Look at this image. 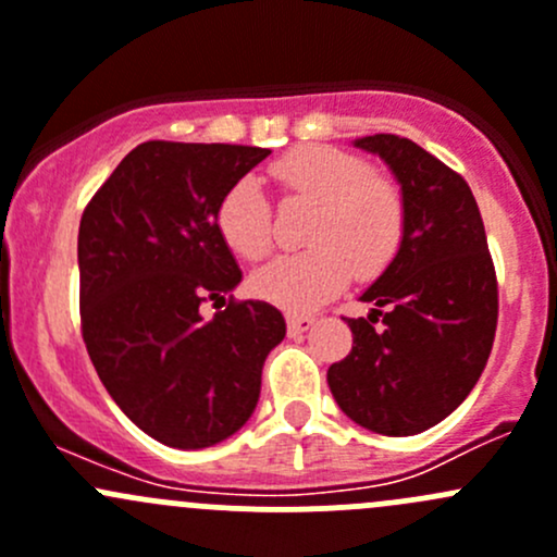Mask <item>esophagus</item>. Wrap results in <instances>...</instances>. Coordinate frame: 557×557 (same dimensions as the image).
<instances>
[{"label":"esophagus","mask_w":557,"mask_h":557,"mask_svg":"<svg viewBox=\"0 0 557 557\" xmlns=\"http://www.w3.org/2000/svg\"><path fill=\"white\" fill-rule=\"evenodd\" d=\"M314 325L312 314H288V334L290 336H301L307 334Z\"/></svg>","instance_id":"34e87169"}]
</instances>
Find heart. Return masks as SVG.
Instances as JSON below:
<instances>
[{
	"label": "heart",
	"instance_id": "b5f03b06",
	"mask_svg": "<svg viewBox=\"0 0 557 557\" xmlns=\"http://www.w3.org/2000/svg\"><path fill=\"white\" fill-rule=\"evenodd\" d=\"M272 177L288 196L312 201L310 250L283 252L256 269L252 294L290 312L318 310L347 288L352 269L361 280L383 274L407 232V205L393 180L372 174L367 159L331 145H305L272 164ZM223 243L245 258L272 247V207L261 185L243 177L215 210Z\"/></svg>",
	"mask_w": 557,
	"mask_h": 557
}]
</instances>
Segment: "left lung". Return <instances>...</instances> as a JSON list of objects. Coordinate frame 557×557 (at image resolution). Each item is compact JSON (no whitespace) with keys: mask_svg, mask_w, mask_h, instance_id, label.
<instances>
[{"mask_svg":"<svg viewBox=\"0 0 557 557\" xmlns=\"http://www.w3.org/2000/svg\"><path fill=\"white\" fill-rule=\"evenodd\" d=\"M380 156L407 205L391 267L361 294L374 310L350 318L352 350L329 369L350 420L383 436H412L463 404L491 356L496 269L474 194L460 174L398 134L358 137Z\"/></svg>","mask_w":557,"mask_h":557,"instance_id":"obj_1","label":"left lung"}]
</instances>
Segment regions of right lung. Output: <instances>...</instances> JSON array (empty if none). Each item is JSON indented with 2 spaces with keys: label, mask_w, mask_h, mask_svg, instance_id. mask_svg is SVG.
Wrapping results in <instances>:
<instances>
[{
  "label": "right lung",
  "mask_w": 557,
  "mask_h": 557,
  "mask_svg": "<svg viewBox=\"0 0 557 557\" xmlns=\"http://www.w3.org/2000/svg\"><path fill=\"white\" fill-rule=\"evenodd\" d=\"M272 150L143 143L88 201L77 234L83 339L112 401L156 442L201 450L250 420L285 318L223 299L243 269L215 223L221 196Z\"/></svg>",
  "instance_id": "1"
}]
</instances>
